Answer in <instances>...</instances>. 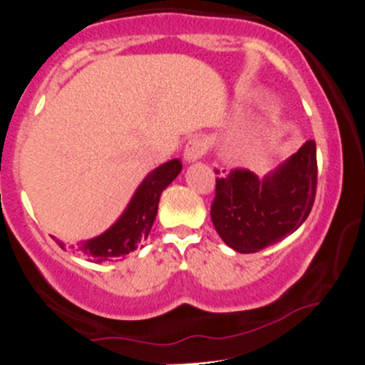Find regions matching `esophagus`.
<instances>
[{
	"mask_svg": "<svg viewBox=\"0 0 365 365\" xmlns=\"http://www.w3.org/2000/svg\"><path fill=\"white\" fill-rule=\"evenodd\" d=\"M207 152V143L201 138H191L184 147V160L186 162H196Z\"/></svg>",
	"mask_w": 365,
	"mask_h": 365,
	"instance_id": "34e87169",
	"label": "esophagus"
}]
</instances>
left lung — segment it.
I'll return each mask as SVG.
<instances>
[{"label": "left lung", "mask_w": 365, "mask_h": 365, "mask_svg": "<svg viewBox=\"0 0 365 365\" xmlns=\"http://www.w3.org/2000/svg\"><path fill=\"white\" fill-rule=\"evenodd\" d=\"M316 184V143L309 140L263 179L246 169L217 178L210 215L227 246L242 255L258 252L306 222Z\"/></svg>", "instance_id": "8db88e82"}]
</instances>
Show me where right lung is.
<instances>
[{"mask_svg":"<svg viewBox=\"0 0 365 365\" xmlns=\"http://www.w3.org/2000/svg\"><path fill=\"white\" fill-rule=\"evenodd\" d=\"M182 164L179 158L165 162L153 169L147 178L136 187L130 203L124 208L121 217L114 222L106 232L97 237L81 241L71 250L87 256L90 261H110L114 258H124L140 246L148 237L150 229L155 222L158 201L162 191L181 173ZM61 250H66V244L56 241Z\"/></svg>","mask_w":365,"mask_h":365,"instance_id":"right-lung-1","label":"right lung"}]
</instances>
